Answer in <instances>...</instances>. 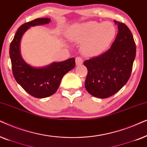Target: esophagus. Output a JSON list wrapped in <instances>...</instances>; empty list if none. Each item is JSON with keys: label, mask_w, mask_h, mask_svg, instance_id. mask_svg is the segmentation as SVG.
<instances>
[{"label": "esophagus", "mask_w": 147, "mask_h": 147, "mask_svg": "<svg viewBox=\"0 0 147 147\" xmlns=\"http://www.w3.org/2000/svg\"><path fill=\"white\" fill-rule=\"evenodd\" d=\"M75 62H76V64H77V66L81 65V64H83V59H82L81 57H79V56H78V57L76 58Z\"/></svg>", "instance_id": "obj_1"}]
</instances>
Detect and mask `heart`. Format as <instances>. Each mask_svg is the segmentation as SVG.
<instances>
[{"instance_id": "heart-1", "label": "heart", "mask_w": 147, "mask_h": 147, "mask_svg": "<svg viewBox=\"0 0 147 147\" xmlns=\"http://www.w3.org/2000/svg\"><path fill=\"white\" fill-rule=\"evenodd\" d=\"M116 34V29L111 22L100 23L88 21L75 27L72 38L79 42H85L83 51L88 56H97L107 50Z\"/></svg>"}]
</instances>
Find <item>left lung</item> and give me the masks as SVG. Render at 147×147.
Segmentation results:
<instances>
[{"label":"left lung","instance_id":"1","mask_svg":"<svg viewBox=\"0 0 147 147\" xmlns=\"http://www.w3.org/2000/svg\"><path fill=\"white\" fill-rule=\"evenodd\" d=\"M114 23L118 25V33L111 48L83 63L88 71L86 89L98 98L110 97L126 85L136 56V44L130 30L124 23Z\"/></svg>","mask_w":147,"mask_h":147}]
</instances>
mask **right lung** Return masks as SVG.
I'll return each instance as SVG.
<instances>
[{"instance_id":"add662e5","label":"right lung","mask_w":147,"mask_h":147,"mask_svg":"<svg viewBox=\"0 0 147 147\" xmlns=\"http://www.w3.org/2000/svg\"><path fill=\"white\" fill-rule=\"evenodd\" d=\"M50 21L49 18H38L24 23L17 29L10 45L9 55L15 80L29 95L37 98H45L55 93L64 75L75 66L74 58L53 62L44 67L35 68L21 57L20 42L24 33L30 27L48 24Z\"/></svg>"}]
</instances>
